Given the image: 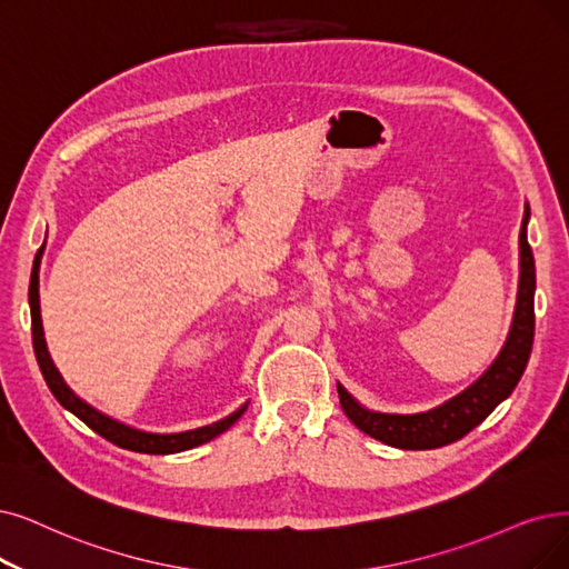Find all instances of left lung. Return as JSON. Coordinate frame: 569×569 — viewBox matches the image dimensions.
<instances>
[{"label": "left lung", "instance_id": "left-lung-1", "mask_svg": "<svg viewBox=\"0 0 569 569\" xmlns=\"http://www.w3.org/2000/svg\"><path fill=\"white\" fill-rule=\"evenodd\" d=\"M530 206L526 202V214L518 236L520 276L518 297L509 336L502 350L490 367L476 378L460 395L446 399L443 403L420 413H380L361 406L340 382H336L340 406L346 416L363 431L382 443L401 450H429L462 439L481 425L495 408L502 403L518 385L522 371L528 367L535 340V257L528 242Z\"/></svg>", "mask_w": 569, "mask_h": 569}]
</instances>
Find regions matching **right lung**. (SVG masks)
<instances>
[{
  "label": "right lung",
  "instance_id": "obj_1",
  "mask_svg": "<svg viewBox=\"0 0 569 569\" xmlns=\"http://www.w3.org/2000/svg\"><path fill=\"white\" fill-rule=\"evenodd\" d=\"M30 312H32V346H34L41 376H43V380H47L49 390L53 392V397L60 401L62 408H67V411L74 413L81 422H86L90 429L98 431L100 437H104L111 443H117L119 448L147 452V456H170V452H181V450H189V448L212 441L214 437L223 435V431L247 411L249 401H244L231 416H226L212 425H202V427L187 429V431H174V435H156V431H144V429L113 420V418L100 413L98 408H93L81 397H77L74 390H70V385L62 380L60 371L56 369V363L49 355L47 338H43V325H41V306H39V257L34 261V270L30 278Z\"/></svg>",
  "mask_w": 569,
  "mask_h": 569
}]
</instances>
